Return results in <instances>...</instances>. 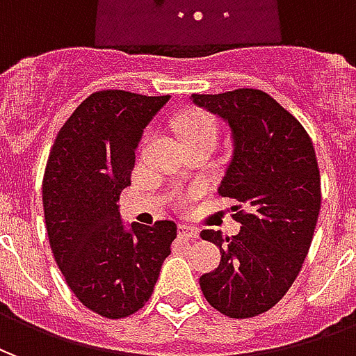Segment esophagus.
<instances>
[{
  "label": "esophagus",
  "instance_id": "1",
  "mask_svg": "<svg viewBox=\"0 0 356 356\" xmlns=\"http://www.w3.org/2000/svg\"><path fill=\"white\" fill-rule=\"evenodd\" d=\"M179 236L183 240H194L198 238V231L191 225H179Z\"/></svg>",
  "mask_w": 356,
  "mask_h": 356
}]
</instances>
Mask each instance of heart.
<instances>
[{"label":"heart","instance_id":"obj_1","mask_svg":"<svg viewBox=\"0 0 356 356\" xmlns=\"http://www.w3.org/2000/svg\"><path fill=\"white\" fill-rule=\"evenodd\" d=\"M217 133H219V125H217L216 118L209 116L206 112H194L191 116L185 118L183 127H181V135L183 140L196 139V137H211L217 140ZM194 193L188 194H179L177 196V206H185L186 200L193 196Z\"/></svg>","mask_w":356,"mask_h":356}]
</instances>
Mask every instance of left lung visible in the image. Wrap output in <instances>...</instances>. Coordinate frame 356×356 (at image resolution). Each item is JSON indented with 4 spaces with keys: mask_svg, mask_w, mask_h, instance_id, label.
<instances>
[{
    "mask_svg": "<svg viewBox=\"0 0 356 356\" xmlns=\"http://www.w3.org/2000/svg\"><path fill=\"white\" fill-rule=\"evenodd\" d=\"M223 118L232 133V160L219 194L236 200V236L202 231L221 252L216 270L200 276L208 303L231 318L275 307L305 261L321 211V171L313 140L290 112L259 89L193 95Z\"/></svg>",
    "mask_w": 356,
    "mask_h": 356,
    "instance_id": "1",
    "label": "left lung"
}]
</instances>
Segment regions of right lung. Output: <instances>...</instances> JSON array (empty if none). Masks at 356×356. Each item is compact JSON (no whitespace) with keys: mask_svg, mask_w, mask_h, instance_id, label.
<instances>
[{"mask_svg":"<svg viewBox=\"0 0 356 356\" xmlns=\"http://www.w3.org/2000/svg\"><path fill=\"white\" fill-rule=\"evenodd\" d=\"M170 95L122 89L89 95L60 127L43 175V213L66 284L81 305L125 318L147 303L177 236L173 221L152 227L120 217L143 129Z\"/></svg>","mask_w":356,"mask_h":356,"instance_id":"1","label":"right lung"}]
</instances>
